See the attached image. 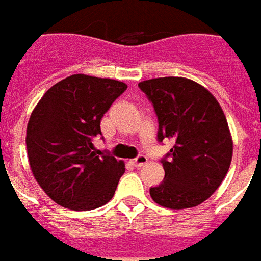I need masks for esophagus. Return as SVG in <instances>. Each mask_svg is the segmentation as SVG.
Returning a JSON list of instances; mask_svg holds the SVG:
<instances>
[{"instance_id":"1","label":"esophagus","mask_w":261,"mask_h":261,"mask_svg":"<svg viewBox=\"0 0 261 261\" xmlns=\"http://www.w3.org/2000/svg\"><path fill=\"white\" fill-rule=\"evenodd\" d=\"M130 164H132L133 167H136V168H139V167H143L144 164H147V157L143 155V154H140V155H138L136 159L130 160Z\"/></svg>"}]
</instances>
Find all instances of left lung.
<instances>
[{"label":"left lung","mask_w":261,"mask_h":261,"mask_svg":"<svg viewBox=\"0 0 261 261\" xmlns=\"http://www.w3.org/2000/svg\"><path fill=\"white\" fill-rule=\"evenodd\" d=\"M159 119L157 140L174 142L161 159L164 180L150 188L157 204L191 208L207 200L221 185L232 160L227 118L216 97L186 77H157L139 83Z\"/></svg>","instance_id":"left-lung-1"}]
</instances>
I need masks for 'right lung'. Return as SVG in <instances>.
Listing matches in <instances>:
<instances>
[{"label": "right lung", "mask_w": 261, "mask_h": 261, "mask_svg": "<svg viewBox=\"0 0 261 261\" xmlns=\"http://www.w3.org/2000/svg\"><path fill=\"white\" fill-rule=\"evenodd\" d=\"M126 87L114 79L68 76L32 112L26 129L30 168L57 204L86 211L112 199L125 164L94 149L93 140L101 135L102 115Z\"/></svg>", "instance_id": "add662e5"}]
</instances>
